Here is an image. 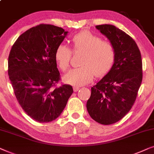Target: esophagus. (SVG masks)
Masks as SVG:
<instances>
[{
    "instance_id": "1",
    "label": "esophagus",
    "mask_w": 154,
    "mask_h": 154,
    "mask_svg": "<svg viewBox=\"0 0 154 154\" xmlns=\"http://www.w3.org/2000/svg\"><path fill=\"white\" fill-rule=\"evenodd\" d=\"M79 89H80V88L77 87V86H74V87H73V91L74 92H77Z\"/></svg>"
}]
</instances>
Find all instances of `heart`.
I'll return each instance as SVG.
<instances>
[{"label":"heart","mask_w":154,"mask_h":154,"mask_svg":"<svg viewBox=\"0 0 154 154\" xmlns=\"http://www.w3.org/2000/svg\"><path fill=\"white\" fill-rule=\"evenodd\" d=\"M73 52H83L81 67L69 71L64 77L65 82L74 86L89 83L97 77L107 74L112 68L116 59V50L113 44L102 41L98 35L89 31H82L71 39ZM72 57V51L68 46L60 44L54 52V59L62 71H68Z\"/></svg>","instance_id":"b5f03b06"}]
</instances>
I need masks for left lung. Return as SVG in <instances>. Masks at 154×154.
I'll use <instances>...</instances> for the list:
<instances>
[{"mask_svg":"<svg viewBox=\"0 0 154 154\" xmlns=\"http://www.w3.org/2000/svg\"><path fill=\"white\" fill-rule=\"evenodd\" d=\"M116 50L110 71L91 88L87 109L90 117L102 125L123 119L132 109L142 81V56L135 41L113 25L96 26Z\"/></svg>","mask_w":154,"mask_h":154,"instance_id":"obj_1","label":"left lung"}]
</instances>
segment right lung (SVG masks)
Wrapping results in <instances>:
<instances>
[{
  "label": "right lung",
  "instance_id": "right-lung-1",
  "mask_svg": "<svg viewBox=\"0 0 154 154\" xmlns=\"http://www.w3.org/2000/svg\"><path fill=\"white\" fill-rule=\"evenodd\" d=\"M61 27L41 24L21 34L8 57V75L17 102L38 123L60 116L72 94V86L62 84L54 52L67 34Z\"/></svg>",
  "mask_w": 154,
  "mask_h": 154
}]
</instances>
